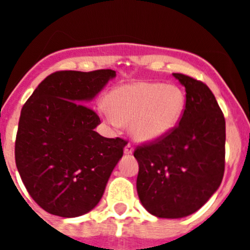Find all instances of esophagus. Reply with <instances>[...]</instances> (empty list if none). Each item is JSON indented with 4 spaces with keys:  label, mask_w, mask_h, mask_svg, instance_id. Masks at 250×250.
Returning <instances> with one entry per match:
<instances>
[{
    "label": "esophagus",
    "mask_w": 250,
    "mask_h": 250,
    "mask_svg": "<svg viewBox=\"0 0 250 250\" xmlns=\"http://www.w3.org/2000/svg\"><path fill=\"white\" fill-rule=\"evenodd\" d=\"M132 151H134V149H132V146L130 144H127L126 146L124 147V154H125V155H131Z\"/></svg>",
    "instance_id": "obj_1"
}]
</instances>
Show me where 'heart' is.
<instances>
[{
	"label": "heart",
	"mask_w": 250,
	"mask_h": 250,
	"mask_svg": "<svg viewBox=\"0 0 250 250\" xmlns=\"http://www.w3.org/2000/svg\"><path fill=\"white\" fill-rule=\"evenodd\" d=\"M107 104L100 107L114 127L129 124V134L140 144H151L169 136L187 109V95L176 85L158 81H134L110 92Z\"/></svg>",
	"instance_id": "heart-1"
}]
</instances>
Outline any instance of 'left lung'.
<instances>
[{
  "label": "left lung",
  "mask_w": 250,
  "mask_h": 250,
  "mask_svg": "<svg viewBox=\"0 0 250 250\" xmlns=\"http://www.w3.org/2000/svg\"><path fill=\"white\" fill-rule=\"evenodd\" d=\"M187 91L182 123L169 136L135 150L136 190L152 215L179 219L210 199L224 175L225 120L205 83L173 74Z\"/></svg>",
  "instance_id": "1"
}]
</instances>
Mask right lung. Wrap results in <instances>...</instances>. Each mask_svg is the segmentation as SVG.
I'll use <instances>...</instances> for the list:
<instances>
[{"label":"right lung","mask_w":250,"mask_h":250,"mask_svg":"<svg viewBox=\"0 0 250 250\" xmlns=\"http://www.w3.org/2000/svg\"><path fill=\"white\" fill-rule=\"evenodd\" d=\"M115 76L109 68L55 72L22 107L16 167L32 199L47 213L80 216L103 198L126 143L95 131L100 119L86 105Z\"/></svg>","instance_id":"1"}]
</instances>
